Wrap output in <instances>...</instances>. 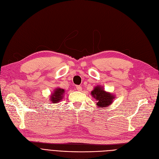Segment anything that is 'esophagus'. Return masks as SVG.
Here are the masks:
<instances>
[{
    "instance_id": "34e87169",
    "label": "esophagus",
    "mask_w": 159,
    "mask_h": 159,
    "mask_svg": "<svg viewBox=\"0 0 159 159\" xmlns=\"http://www.w3.org/2000/svg\"><path fill=\"white\" fill-rule=\"evenodd\" d=\"M76 89L78 91H81L82 90V87L80 86H76Z\"/></svg>"
}]
</instances>
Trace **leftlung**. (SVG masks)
<instances>
[{
  "instance_id": "left-lung-1",
  "label": "left lung",
  "mask_w": 159,
  "mask_h": 159,
  "mask_svg": "<svg viewBox=\"0 0 159 159\" xmlns=\"http://www.w3.org/2000/svg\"><path fill=\"white\" fill-rule=\"evenodd\" d=\"M90 94L96 100V106L98 107H102V109L109 107L116 98V96L113 93L106 91L104 86L101 85L96 86L91 91Z\"/></svg>"
}]
</instances>
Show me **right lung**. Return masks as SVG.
<instances>
[{
  "mask_svg": "<svg viewBox=\"0 0 159 159\" xmlns=\"http://www.w3.org/2000/svg\"><path fill=\"white\" fill-rule=\"evenodd\" d=\"M65 90L61 88H56L54 90L53 93H52L49 96V101L54 104L59 103V102L63 98L64 94H65Z\"/></svg>",
  "mask_w": 159,
  "mask_h": 159,
  "instance_id": "add662e5",
  "label": "right lung"
}]
</instances>
